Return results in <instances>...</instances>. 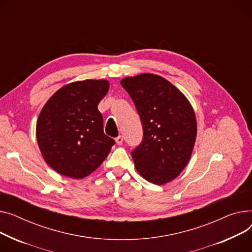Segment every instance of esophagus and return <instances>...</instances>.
<instances>
[{"mask_svg": "<svg viewBox=\"0 0 252 252\" xmlns=\"http://www.w3.org/2000/svg\"><path fill=\"white\" fill-rule=\"evenodd\" d=\"M116 143L117 144H122V142H123V136H121V135H119V136H118V137H116Z\"/></svg>", "mask_w": 252, "mask_h": 252, "instance_id": "1", "label": "esophagus"}]
</instances>
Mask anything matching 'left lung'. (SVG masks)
Listing matches in <instances>:
<instances>
[{"label":"left lung","mask_w":252,"mask_h":252,"mask_svg":"<svg viewBox=\"0 0 252 252\" xmlns=\"http://www.w3.org/2000/svg\"><path fill=\"white\" fill-rule=\"evenodd\" d=\"M139 115L143 136L131 152L138 173L151 183L170 182L186 167L196 139L188 99L165 78L140 74L121 80Z\"/></svg>","instance_id":"1"}]
</instances>
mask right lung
Here are the masks:
<instances>
[{
	"instance_id": "add662e5",
	"label": "right lung",
	"mask_w": 252,
	"mask_h": 252,
	"mask_svg": "<svg viewBox=\"0 0 252 252\" xmlns=\"http://www.w3.org/2000/svg\"><path fill=\"white\" fill-rule=\"evenodd\" d=\"M107 80H84L60 88L42 108L36 139L47 164L71 178H83L106 159L115 140L105 134L99 101Z\"/></svg>"
}]
</instances>
